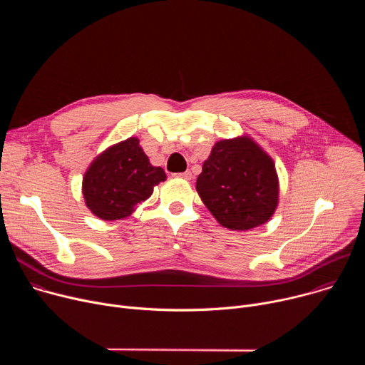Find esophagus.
<instances>
[{
  "label": "esophagus",
  "instance_id": "obj_1",
  "mask_svg": "<svg viewBox=\"0 0 365 365\" xmlns=\"http://www.w3.org/2000/svg\"><path fill=\"white\" fill-rule=\"evenodd\" d=\"M178 176H179V178H183V179H186V180H190V179H192V172H190V170H186V172H183V173H179Z\"/></svg>",
  "mask_w": 365,
  "mask_h": 365
}]
</instances>
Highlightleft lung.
<instances>
[{"mask_svg": "<svg viewBox=\"0 0 365 365\" xmlns=\"http://www.w3.org/2000/svg\"><path fill=\"white\" fill-rule=\"evenodd\" d=\"M196 190L215 220L234 231L266 224L279 202L274 163L248 137L221 140L212 147Z\"/></svg>", "mask_w": 365, "mask_h": 365, "instance_id": "obj_1", "label": "left lung"}]
</instances>
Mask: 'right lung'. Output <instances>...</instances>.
Returning <instances> with one entry per match:
<instances>
[{
  "instance_id": "add662e5",
  "label": "right lung",
  "mask_w": 365,
  "mask_h": 365,
  "mask_svg": "<svg viewBox=\"0 0 365 365\" xmlns=\"http://www.w3.org/2000/svg\"><path fill=\"white\" fill-rule=\"evenodd\" d=\"M138 143L130 137L107 148L85 172V203L98 218L114 221L128 217L137 203L153 193V186L166 180L165 170L150 165Z\"/></svg>"
}]
</instances>
